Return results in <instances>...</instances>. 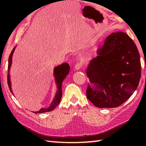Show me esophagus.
<instances>
[{"label":"esophagus","mask_w":146,"mask_h":146,"mask_svg":"<svg viewBox=\"0 0 146 146\" xmlns=\"http://www.w3.org/2000/svg\"><path fill=\"white\" fill-rule=\"evenodd\" d=\"M82 67V63H81V62H78L75 66V69L76 70H78L80 68H81Z\"/></svg>","instance_id":"34e87169"}]
</instances>
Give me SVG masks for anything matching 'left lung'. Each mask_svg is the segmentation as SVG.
I'll use <instances>...</instances> for the list:
<instances>
[{"label":"left lung","mask_w":146,"mask_h":146,"mask_svg":"<svg viewBox=\"0 0 146 146\" xmlns=\"http://www.w3.org/2000/svg\"><path fill=\"white\" fill-rule=\"evenodd\" d=\"M86 69L94 87L88 84L86 97L99 108H115L137 89L141 75L140 55L132 39L123 32L111 33L97 50Z\"/></svg>","instance_id":"8db88e82"}]
</instances>
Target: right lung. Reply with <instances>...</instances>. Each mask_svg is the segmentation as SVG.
<instances>
[{
  "label": "right lung",
  "mask_w": 146,
  "mask_h": 146,
  "mask_svg": "<svg viewBox=\"0 0 146 146\" xmlns=\"http://www.w3.org/2000/svg\"><path fill=\"white\" fill-rule=\"evenodd\" d=\"M15 47L11 51L10 55H9V63H8V74H7V83L9 88L10 89L11 93L13 94V92L11 88V79H10V75H9V71H10V68L12 64V54H13V52L15 50ZM70 66L69 64L68 63H63L61 64V65L58 66H56L54 68V75L55 77V81L57 85V92L56 94L55 97L52 100V103L51 104L50 106L48 108H42L41 110L35 111V113H44V112H47V111H50L53 110L59 104L60 102L61 98L62 97V91H61V86H62V83H63V80L64 78H66V76L68 75V73L70 72Z\"/></svg>",
  "instance_id": "add662e5"
}]
</instances>
